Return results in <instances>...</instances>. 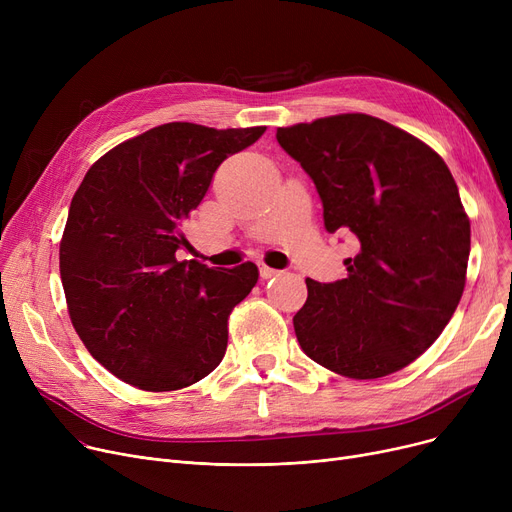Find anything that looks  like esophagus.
<instances>
[{"mask_svg": "<svg viewBox=\"0 0 512 512\" xmlns=\"http://www.w3.org/2000/svg\"><path fill=\"white\" fill-rule=\"evenodd\" d=\"M259 274H261V278H263V280H270V278L278 276L280 272H278V270H274V267H270V265H261V267H259Z\"/></svg>", "mask_w": 512, "mask_h": 512, "instance_id": "obj_1", "label": "esophagus"}]
</instances>
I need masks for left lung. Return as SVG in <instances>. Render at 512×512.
Segmentation results:
<instances>
[{
	"label": "left lung",
	"instance_id": "8db88e82",
	"mask_svg": "<svg viewBox=\"0 0 512 512\" xmlns=\"http://www.w3.org/2000/svg\"><path fill=\"white\" fill-rule=\"evenodd\" d=\"M276 139L315 182L326 230L359 240L346 278L305 280L292 319L301 348L344 378L400 371L438 340L467 282L471 224L448 166L367 114L278 128Z\"/></svg>",
	"mask_w": 512,
	"mask_h": 512
}]
</instances>
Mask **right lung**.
Listing matches in <instances>:
<instances>
[{
    "mask_svg": "<svg viewBox=\"0 0 512 512\" xmlns=\"http://www.w3.org/2000/svg\"><path fill=\"white\" fill-rule=\"evenodd\" d=\"M265 126H155L101 155L72 197L60 276L76 334L122 382L170 392L220 365L228 317L259 278L251 261H178L180 230L222 161Z\"/></svg>",
    "mask_w": 512,
    "mask_h": 512,
    "instance_id": "obj_1",
    "label": "right lung"
}]
</instances>
